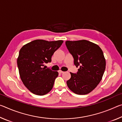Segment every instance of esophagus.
<instances>
[{
	"label": "esophagus",
	"mask_w": 122,
	"mask_h": 122,
	"mask_svg": "<svg viewBox=\"0 0 122 122\" xmlns=\"http://www.w3.org/2000/svg\"><path fill=\"white\" fill-rule=\"evenodd\" d=\"M59 73H61V74H62V73H64V71H59Z\"/></svg>",
	"instance_id": "34e87169"
}]
</instances>
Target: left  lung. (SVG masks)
<instances>
[{"mask_svg": "<svg viewBox=\"0 0 122 122\" xmlns=\"http://www.w3.org/2000/svg\"><path fill=\"white\" fill-rule=\"evenodd\" d=\"M66 45L73 56L74 65L80 67L76 74L70 73L67 86L76 94H89L97 86L106 69L103 51L97 45L86 40L67 41Z\"/></svg>", "mask_w": 122, "mask_h": 122, "instance_id": "8db88e82", "label": "left lung"}]
</instances>
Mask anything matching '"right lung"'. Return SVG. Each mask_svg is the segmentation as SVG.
Wrapping results in <instances>:
<instances>
[{
    "instance_id": "add662e5",
    "label": "right lung",
    "mask_w": 122,
    "mask_h": 122,
    "mask_svg": "<svg viewBox=\"0 0 122 122\" xmlns=\"http://www.w3.org/2000/svg\"><path fill=\"white\" fill-rule=\"evenodd\" d=\"M63 41L36 40L22 46L19 51L17 65L25 86L37 95H44L53 87L57 71L46 69L45 64L51 62L54 53Z\"/></svg>"
}]
</instances>
